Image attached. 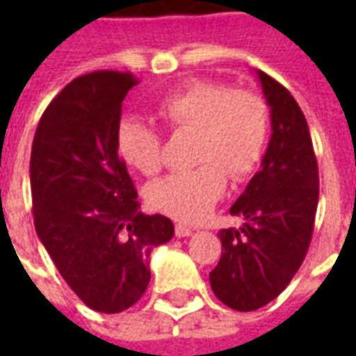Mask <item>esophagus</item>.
Masks as SVG:
<instances>
[{"instance_id": "34e87169", "label": "esophagus", "mask_w": 356, "mask_h": 356, "mask_svg": "<svg viewBox=\"0 0 356 356\" xmlns=\"http://www.w3.org/2000/svg\"><path fill=\"white\" fill-rule=\"evenodd\" d=\"M194 232L193 227H188V225H183V223H177L175 225V234H177L179 238H185V236H191Z\"/></svg>"}]
</instances>
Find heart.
I'll return each mask as SVG.
<instances>
[{
    "label": "heart",
    "mask_w": 356,
    "mask_h": 356,
    "mask_svg": "<svg viewBox=\"0 0 356 356\" xmlns=\"http://www.w3.org/2000/svg\"><path fill=\"white\" fill-rule=\"evenodd\" d=\"M158 116L173 131H194L193 170L158 179L147 200L179 221H200L223 196L227 175L250 177L261 162L268 139V108L254 91L209 80H191L158 102ZM118 150L143 175L162 170V137L129 118L118 129Z\"/></svg>",
    "instance_id": "b5f03b06"
}]
</instances>
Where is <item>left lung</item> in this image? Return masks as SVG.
Listing matches in <instances>:
<instances>
[{
  "instance_id": "1",
  "label": "left lung",
  "mask_w": 356,
  "mask_h": 356,
  "mask_svg": "<svg viewBox=\"0 0 356 356\" xmlns=\"http://www.w3.org/2000/svg\"><path fill=\"white\" fill-rule=\"evenodd\" d=\"M270 106V140L261 170L232 204L240 229L219 231L221 259L211 290L234 311H255L278 298L305 259L318 206V163L309 125L282 83L257 70Z\"/></svg>"
}]
</instances>
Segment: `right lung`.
Listing matches in <instances>:
<instances>
[{"label": "right lung", "mask_w": 356, "mask_h": 356, "mask_svg": "<svg viewBox=\"0 0 356 356\" xmlns=\"http://www.w3.org/2000/svg\"><path fill=\"white\" fill-rule=\"evenodd\" d=\"M133 86L131 72L116 70L70 81L43 112L30 156L35 232L74 293L106 314L143 298L150 252L173 236L171 219L139 211L118 156L122 102Z\"/></svg>", "instance_id": "obj_1"}]
</instances>
